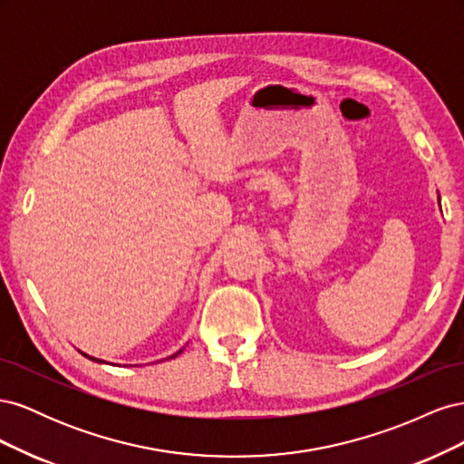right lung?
I'll list each match as a JSON object with an SVG mask.
<instances>
[{
  "label": "right lung",
  "instance_id": "add662e5",
  "mask_svg": "<svg viewBox=\"0 0 464 464\" xmlns=\"http://www.w3.org/2000/svg\"><path fill=\"white\" fill-rule=\"evenodd\" d=\"M179 353H181V350H179ZM179 353H176V354H172V356H170V358H176V356H178V354H179ZM81 354H82V356H87V358H91V360H92V362H98V363H108V362H104V360H98V358H92V356H89V354H85V353H81Z\"/></svg>",
  "mask_w": 464,
  "mask_h": 464
}]
</instances>
